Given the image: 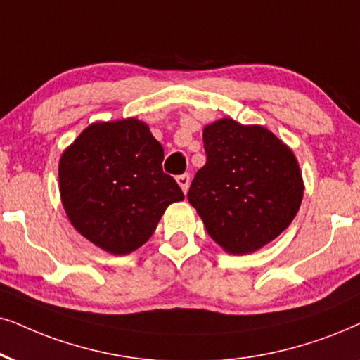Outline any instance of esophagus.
<instances>
[{"mask_svg":"<svg viewBox=\"0 0 360 360\" xmlns=\"http://www.w3.org/2000/svg\"><path fill=\"white\" fill-rule=\"evenodd\" d=\"M177 184L181 186V189H183L184 193H188L189 184H191V176H189V174H181V176H177Z\"/></svg>","mask_w":360,"mask_h":360,"instance_id":"1","label":"esophagus"}]
</instances>
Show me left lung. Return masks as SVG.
Masks as SVG:
<instances>
[{"label":"left lung","mask_w":360,"mask_h":360,"mask_svg":"<svg viewBox=\"0 0 360 360\" xmlns=\"http://www.w3.org/2000/svg\"><path fill=\"white\" fill-rule=\"evenodd\" d=\"M206 165L188 199L207 234L231 254H248L276 239L302 201L294 154L262 126L219 120L204 127Z\"/></svg>","instance_id":"1"}]
</instances>
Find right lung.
Wrapping results in <instances>:
<instances>
[{"label": "right lung", "mask_w": 360, "mask_h": 360, "mask_svg": "<svg viewBox=\"0 0 360 360\" xmlns=\"http://www.w3.org/2000/svg\"><path fill=\"white\" fill-rule=\"evenodd\" d=\"M165 149L138 120L86 127L59 161V188L71 224L104 251L127 254L151 238L184 194L162 171Z\"/></svg>", "instance_id": "1"}]
</instances>
